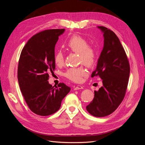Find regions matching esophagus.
Masks as SVG:
<instances>
[{"label": "esophagus", "instance_id": "1", "mask_svg": "<svg viewBox=\"0 0 145 145\" xmlns=\"http://www.w3.org/2000/svg\"><path fill=\"white\" fill-rule=\"evenodd\" d=\"M83 87L81 85H77L76 87L74 88V90H78V89H83Z\"/></svg>", "mask_w": 145, "mask_h": 145}]
</instances>
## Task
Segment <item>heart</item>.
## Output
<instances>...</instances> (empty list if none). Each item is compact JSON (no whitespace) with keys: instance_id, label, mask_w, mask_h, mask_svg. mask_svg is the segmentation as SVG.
<instances>
[{"instance_id":"heart-1","label":"heart","mask_w":145,"mask_h":145,"mask_svg":"<svg viewBox=\"0 0 145 145\" xmlns=\"http://www.w3.org/2000/svg\"><path fill=\"white\" fill-rule=\"evenodd\" d=\"M65 48L68 51L76 52L79 55L78 61L86 67L91 68L94 66L97 58V53L94 48L89 46L88 40L78 35H74L65 42ZM56 65L62 66L64 63V56L62 52L57 51L54 58ZM86 72L83 67L70 68L65 73V77L74 82L79 83L82 81Z\"/></svg>"}]
</instances>
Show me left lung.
Wrapping results in <instances>:
<instances>
[{"instance_id":"left-lung-1","label":"left lung","mask_w":145,"mask_h":145,"mask_svg":"<svg viewBox=\"0 0 145 145\" xmlns=\"http://www.w3.org/2000/svg\"><path fill=\"white\" fill-rule=\"evenodd\" d=\"M102 31L104 46L91 77L99 76L103 86L94 91V97L86 110L94 117L111 114L122 102L128 84L130 67L126 54L119 39L112 31L98 27Z\"/></svg>"}]
</instances>
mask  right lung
Segmentation results:
<instances>
[{
    "label": "right lung",
    "mask_w": 145,
    "mask_h": 145,
    "mask_svg": "<svg viewBox=\"0 0 145 145\" xmlns=\"http://www.w3.org/2000/svg\"><path fill=\"white\" fill-rule=\"evenodd\" d=\"M65 29L43 31L34 35L22 50L17 69L20 91L30 110L41 116L57 111L71 90L63 83L52 86L49 73L56 68L54 48Z\"/></svg>",
    "instance_id": "obj_1"
}]
</instances>
